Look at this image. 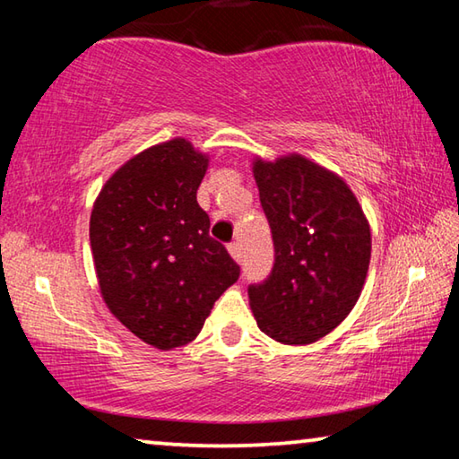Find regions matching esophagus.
Listing matches in <instances>:
<instances>
[{
	"label": "esophagus",
	"mask_w": 459,
	"mask_h": 459,
	"mask_svg": "<svg viewBox=\"0 0 459 459\" xmlns=\"http://www.w3.org/2000/svg\"><path fill=\"white\" fill-rule=\"evenodd\" d=\"M229 253H230V257L235 259L237 263L243 261V248H240L238 243H230V245H229Z\"/></svg>",
	"instance_id": "esophagus-1"
}]
</instances>
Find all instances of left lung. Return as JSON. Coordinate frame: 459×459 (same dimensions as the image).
Listing matches in <instances>:
<instances>
[{"label": "left lung", "instance_id": "8db88e82", "mask_svg": "<svg viewBox=\"0 0 459 459\" xmlns=\"http://www.w3.org/2000/svg\"><path fill=\"white\" fill-rule=\"evenodd\" d=\"M253 176L275 245V265L248 287L261 332L281 344L324 338L352 312L370 263V224L338 174L299 153L255 158Z\"/></svg>", "mask_w": 459, "mask_h": 459}]
</instances>
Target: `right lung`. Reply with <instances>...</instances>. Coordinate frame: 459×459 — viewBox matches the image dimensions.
Listing matches in <instances>:
<instances>
[{"label":"right lung","mask_w":459,"mask_h":459,"mask_svg":"<svg viewBox=\"0 0 459 459\" xmlns=\"http://www.w3.org/2000/svg\"><path fill=\"white\" fill-rule=\"evenodd\" d=\"M208 153L174 137L127 160L100 188L91 212L99 290L139 340L172 351L198 336L240 267L208 235L196 200Z\"/></svg>","instance_id":"obj_1"}]
</instances>
